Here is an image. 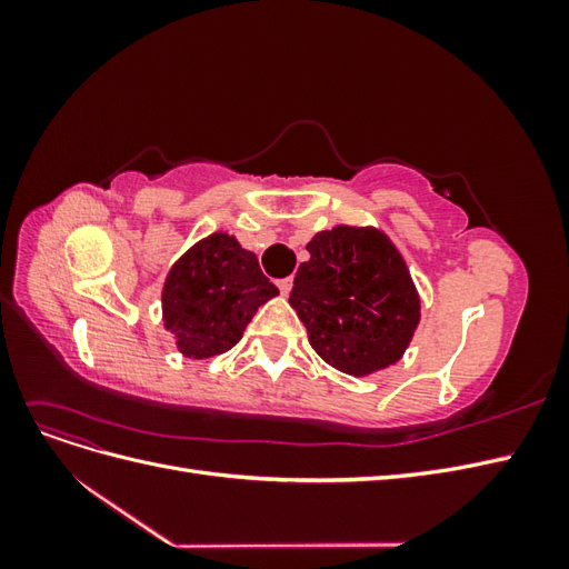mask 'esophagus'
Here are the masks:
<instances>
[{"label": "esophagus", "mask_w": 569, "mask_h": 569, "mask_svg": "<svg viewBox=\"0 0 569 569\" xmlns=\"http://www.w3.org/2000/svg\"><path fill=\"white\" fill-rule=\"evenodd\" d=\"M291 284H295V280H291V278H282V280H278V287H280V291H282L284 297H287L289 291H291Z\"/></svg>", "instance_id": "obj_1"}]
</instances>
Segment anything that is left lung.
<instances>
[{"label":"left lung","mask_w":569,"mask_h":569,"mask_svg":"<svg viewBox=\"0 0 569 569\" xmlns=\"http://www.w3.org/2000/svg\"><path fill=\"white\" fill-rule=\"evenodd\" d=\"M289 303L332 368L363 377L393 366L420 322V297L401 253L372 228L318 232Z\"/></svg>","instance_id":"1"}]
</instances>
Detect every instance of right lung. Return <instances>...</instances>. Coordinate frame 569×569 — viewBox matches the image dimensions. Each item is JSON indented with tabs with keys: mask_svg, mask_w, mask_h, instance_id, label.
Instances as JSON below:
<instances>
[{
	"mask_svg": "<svg viewBox=\"0 0 569 569\" xmlns=\"http://www.w3.org/2000/svg\"><path fill=\"white\" fill-rule=\"evenodd\" d=\"M278 295L258 258L234 237L201 239L170 268L163 284V322L189 358L230 351L242 339L258 306Z\"/></svg>",
	"mask_w": 569,
	"mask_h": 569,
	"instance_id": "1",
	"label": "right lung"
}]
</instances>
